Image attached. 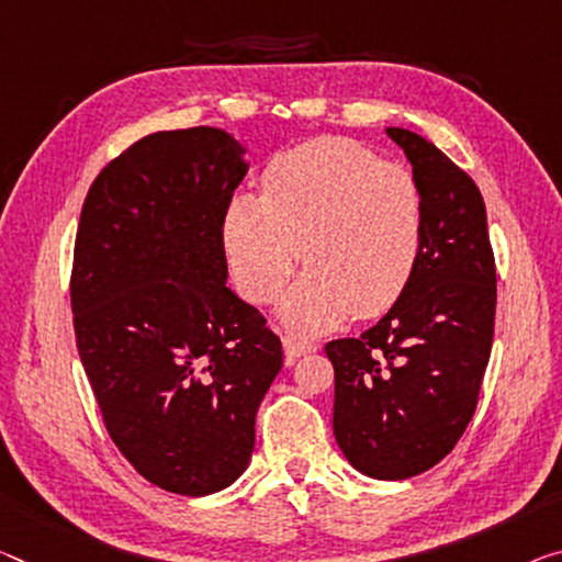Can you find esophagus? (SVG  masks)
Masks as SVG:
<instances>
[{
	"instance_id": "34e87169",
	"label": "esophagus",
	"mask_w": 562,
	"mask_h": 562,
	"mask_svg": "<svg viewBox=\"0 0 562 562\" xmlns=\"http://www.w3.org/2000/svg\"><path fill=\"white\" fill-rule=\"evenodd\" d=\"M283 351H286V364H293V361H296L299 357H304V353L316 351V344L308 339H301V336L286 334L283 336Z\"/></svg>"
}]
</instances>
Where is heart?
<instances>
[{"instance_id": "1", "label": "heart", "mask_w": 562, "mask_h": 562, "mask_svg": "<svg viewBox=\"0 0 562 562\" xmlns=\"http://www.w3.org/2000/svg\"><path fill=\"white\" fill-rule=\"evenodd\" d=\"M425 226V193L409 168L347 137H316L276 155L261 195L231 198L221 240L231 279L251 304L279 296L304 251L311 269L281 318L314 334L347 314L392 308L417 269Z\"/></svg>"}]
</instances>
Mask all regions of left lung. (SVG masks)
I'll use <instances>...</instances> for the list:
<instances>
[{
  "label": "left lung",
  "instance_id": "1",
  "mask_svg": "<svg viewBox=\"0 0 562 562\" xmlns=\"http://www.w3.org/2000/svg\"><path fill=\"white\" fill-rule=\"evenodd\" d=\"M425 193L427 226L407 289L359 339L326 344L334 437L359 472L407 480L468 429L495 334L497 276L480 188L425 137L386 127Z\"/></svg>",
  "mask_w": 562,
  "mask_h": 562
}]
</instances>
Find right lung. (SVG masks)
Listing matches in <instances>:
<instances>
[{
	"label": "right lung",
	"mask_w": 562,
	"mask_h": 562,
	"mask_svg": "<svg viewBox=\"0 0 562 562\" xmlns=\"http://www.w3.org/2000/svg\"><path fill=\"white\" fill-rule=\"evenodd\" d=\"M244 153L205 125L143 137L94 178L75 238V339L102 422L145 480L188 497L244 474L283 364L226 286L221 218Z\"/></svg>",
	"instance_id": "add662e5"
}]
</instances>
